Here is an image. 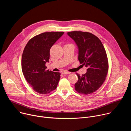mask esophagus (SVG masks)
Segmentation results:
<instances>
[{"mask_svg":"<svg viewBox=\"0 0 131 131\" xmlns=\"http://www.w3.org/2000/svg\"><path fill=\"white\" fill-rule=\"evenodd\" d=\"M70 73H71L70 72H68V71H63V72H62V74H70Z\"/></svg>","mask_w":131,"mask_h":131,"instance_id":"1","label":"esophagus"}]
</instances>
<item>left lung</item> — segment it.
<instances>
[{
  "label": "left lung",
  "mask_w": 131,
  "mask_h": 131,
  "mask_svg": "<svg viewBox=\"0 0 131 131\" xmlns=\"http://www.w3.org/2000/svg\"><path fill=\"white\" fill-rule=\"evenodd\" d=\"M67 35L74 41L78 49V60L86 68V72L80 76L74 84L77 92L83 94L94 92L105 80L108 62L105 48L98 37L88 32L73 31Z\"/></svg>",
  "instance_id": "obj_1"
}]
</instances>
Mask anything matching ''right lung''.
Segmentation results:
<instances>
[{"label": "right lung", "mask_w": 131, "mask_h": 131, "mask_svg": "<svg viewBox=\"0 0 131 131\" xmlns=\"http://www.w3.org/2000/svg\"><path fill=\"white\" fill-rule=\"evenodd\" d=\"M64 32H46L32 38L26 45L22 57V69L26 81L34 91L46 94L57 88L61 73L47 70L50 50Z\"/></svg>", "instance_id": "1"}]
</instances>
